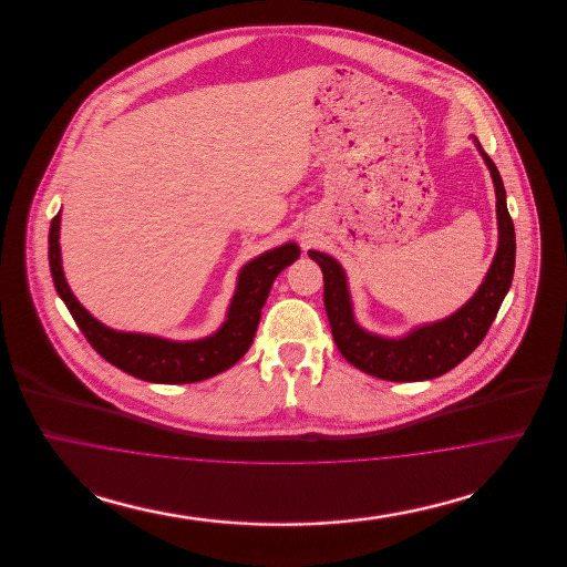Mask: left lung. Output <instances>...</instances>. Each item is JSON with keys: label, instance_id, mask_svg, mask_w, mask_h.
Wrapping results in <instances>:
<instances>
[{"label": "left lung", "instance_id": "1", "mask_svg": "<svg viewBox=\"0 0 567 567\" xmlns=\"http://www.w3.org/2000/svg\"><path fill=\"white\" fill-rule=\"evenodd\" d=\"M474 142L486 167L491 169L495 185L499 244L483 285L455 315L437 323L416 327L400 340L374 336L361 329L352 317L351 296L342 266L319 250L308 252L310 259L317 261L323 271L324 310L331 324L333 342L351 365L370 377L393 382H414L451 372L485 340L486 331L495 321L497 310L513 285L516 240L513 218L506 206V189L493 159L486 155L476 137Z\"/></svg>", "mask_w": 567, "mask_h": 567}]
</instances>
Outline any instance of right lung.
I'll return each instance as SVG.
<instances>
[{"mask_svg":"<svg viewBox=\"0 0 567 567\" xmlns=\"http://www.w3.org/2000/svg\"><path fill=\"white\" fill-rule=\"evenodd\" d=\"M59 223L61 213L54 216L49 231V264L54 289L65 301L84 338L118 370L162 384L199 382L225 372L238 359H243L244 352L252 344L257 324L261 319V308L270 296L276 276L299 257L297 244L289 243L248 261L238 276L236 296L229 303L227 321L223 327L204 340L172 342L157 336L114 331L93 319L82 308L81 301L70 291L61 268Z\"/></svg>","mask_w":567,"mask_h":567,"instance_id":"right-lung-1","label":"right lung"}]
</instances>
